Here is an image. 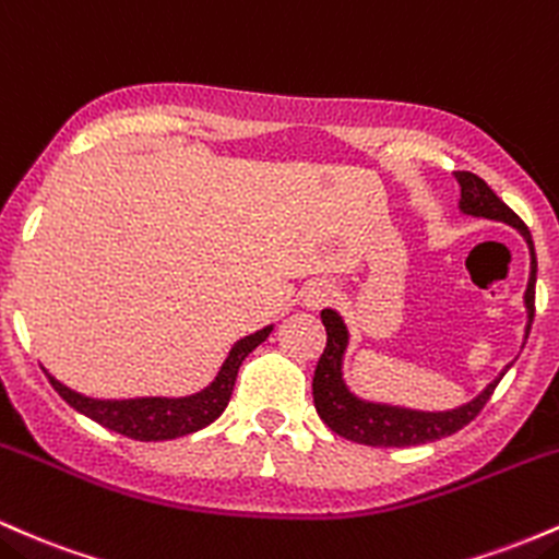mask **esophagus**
I'll return each instance as SVG.
<instances>
[{
	"label": "esophagus",
	"mask_w": 559,
	"mask_h": 559,
	"mask_svg": "<svg viewBox=\"0 0 559 559\" xmlns=\"http://www.w3.org/2000/svg\"><path fill=\"white\" fill-rule=\"evenodd\" d=\"M332 298H335V287L324 280L309 282V285L304 287V293H300V300H304V306L309 311L324 309V306L332 304Z\"/></svg>",
	"instance_id": "34e87169"
}]
</instances>
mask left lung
Listing matches in <instances>:
<instances>
[{
  "label": "left lung",
  "mask_w": 559,
  "mask_h": 559,
  "mask_svg": "<svg viewBox=\"0 0 559 559\" xmlns=\"http://www.w3.org/2000/svg\"><path fill=\"white\" fill-rule=\"evenodd\" d=\"M454 179L460 181V211L465 216L475 218H491V222L510 224L512 229H518L523 235L525 246L531 253V274H528V287H525V332H523V346L531 335L533 313H536V248H533L531 231L523 224V218L518 216L504 200L497 198V192L486 185L480 177L469 171H454ZM322 324L328 330V346L324 354L319 356L317 372H313V406H317V415L324 419V425L337 436L348 438L354 443H364V447H388V449H404V447H419V443L438 441V438H447L451 432L462 430L467 423H473L478 417V412L486 406V401L491 399L493 388L499 385V380L504 378L507 369L512 364H507L504 369L488 382L486 388L467 404L454 406V409L443 412H425V409H412V406H399V404H385V401H369L356 396L348 388L346 378H343V361H346V350L350 343V332L343 322V317L335 309L322 311Z\"/></svg>",
  "instance_id": "8db88e82"
}]
</instances>
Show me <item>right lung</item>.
<instances>
[{
	"mask_svg": "<svg viewBox=\"0 0 559 559\" xmlns=\"http://www.w3.org/2000/svg\"><path fill=\"white\" fill-rule=\"evenodd\" d=\"M274 324L255 330L253 335L240 337L235 346L229 348L227 359L218 367L216 378L209 385L200 388L198 393L190 396H136V399H94L84 393L73 391V388L62 385L58 378L44 369L47 380L52 382L55 391L60 393L73 409L81 412L84 417L94 419L103 428L121 432V436L134 438V441H171V438L190 436L227 409L231 399V388H235L237 369L246 356L255 346H261L269 335H272Z\"/></svg>",
	"mask_w": 559,
	"mask_h": 559,
	"instance_id": "add662e5",
	"label": "right lung"
}]
</instances>
